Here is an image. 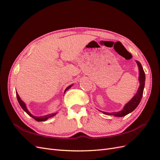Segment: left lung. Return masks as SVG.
<instances>
[{
    "label": "left lung",
    "mask_w": 160,
    "mask_h": 160,
    "mask_svg": "<svg viewBox=\"0 0 160 160\" xmlns=\"http://www.w3.org/2000/svg\"><path fill=\"white\" fill-rule=\"evenodd\" d=\"M136 62L139 67V84H140L137 93L135 94L133 98L124 106L123 109L122 111H119L118 112H113V113L103 112L104 114L113 115V116H116V117H123V116L129 114L131 112H132V111L136 108L138 106V105L139 104L140 101H141L143 96V89L145 86V80H146V75H145V72L141 63H140L139 61H136Z\"/></svg>",
    "instance_id": "1"
}]
</instances>
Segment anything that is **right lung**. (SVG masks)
<instances>
[{
	"mask_svg": "<svg viewBox=\"0 0 160 160\" xmlns=\"http://www.w3.org/2000/svg\"><path fill=\"white\" fill-rule=\"evenodd\" d=\"M71 86H72V85H69V87H67V88H66V89L65 90V92L67 89H69V88H71ZM16 93H17V100H18V103L20 104V105H21V107L22 108V109L24 111H25V112H26L28 115L31 116V117L33 119H35L36 121H37V122H44V121H46L47 119H48L50 118H52V117H53V116L56 115V113H52V114L47 115H45V116H41V117H36V116H34V115H31V113L29 112V111H28V109H27V107H26L25 103H24L23 101L21 100V99L20 98V97H19L18 94L17 93V92H16Z\"/></svg>",
	"mask_w": 160,
	"mask_h": 160,
	"instance_id": "obj_1",
	"label": "right lung"
}]
</instances>
